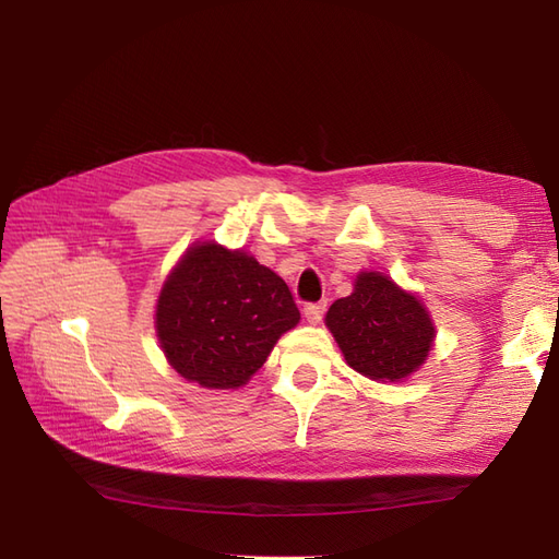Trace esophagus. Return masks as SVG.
I'll return each mask as SVG.
<instances>
[{"label": "esophagus", "mask_w": 559, "mask_h": 559, "mask_svg": "<svg viewBox=\"0 0 559 559\" xmlns=\"http://www.w3.org/2000/svg\"><path fill=\"white\" fill-rule=\"evenodd\" d=\"M324 312H326V302H310V306L302 308V314H306L310 324H319Z\"/></svg>", "instance_id": "esophagus-1"}]
</instances>
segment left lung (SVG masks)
Here are the masks:
<instances>
[{"mask_svg": "<svg viewBox=\"0 0 559 559\" xmlns=\"http://www.w3.org/2000/svg\"><path fill=\"white\" fill-rule=\"evenodd\" d=\"M326 329L347 366L378 382H401L427 361L433 347V319L415 294L376 270L354 280V292L326 312Z\"/></svg>", "mask_w": 559, "mask_h": 559, "instance_id": "left-lung-1", "label": "left lung"}]
</instances>
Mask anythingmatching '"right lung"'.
Segmentation results:
<instances>
[{"instance_id": "1", "label": "right lung", "mask_w": 559, "mask_h": 559, "mask_svg": "<svg viewBox=\"0 0 559 559\" xmlns=\"http://www.w3.org/2000/svg\"><path fill=\"white\" fill-rule=\"evenodd\" d=\"M300 321L286 282L242 249L195 242L165 277L156 335L177 373L205 389H238Z\"/></svg>"}]
</instances>
